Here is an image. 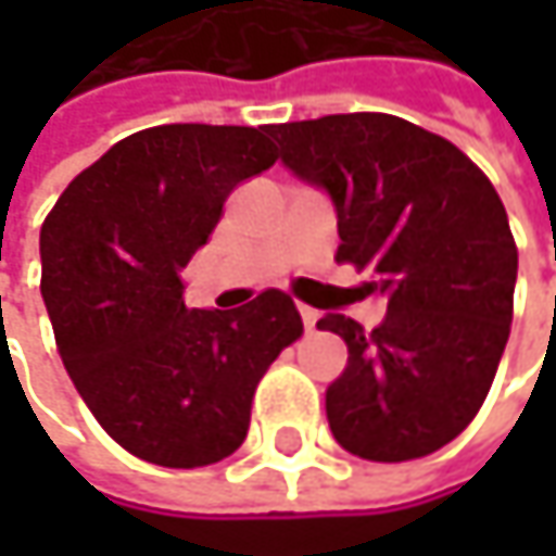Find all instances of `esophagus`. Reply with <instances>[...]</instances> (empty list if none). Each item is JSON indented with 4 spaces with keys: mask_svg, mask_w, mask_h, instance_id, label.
Returning a JSON list of instances; mask_svg holds the SVG:
<instances>
[{
    "mask_svg": "<svg viewBox=\"0 0 556 556\" xmlns=\"http://www.w3.org/2000/svg\"><path fill=\"white\" fill-rule=\"evenodd\" d=\"M299 315H302V325L308 328V331H315V325H318V308H312V305H299Z\"/></svg>",
    "mask_w": 556,
    "mask_h": 556,
    "instance_id": "esophagus-1",
    "label": "esophagus"
}]
</instances>
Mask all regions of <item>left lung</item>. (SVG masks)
<instances>
[{
  "label": "left lung",
  "instance_id": "8db88e82",
  "mask_svg": "<svg viewBox=\"0 0 556 556\" xmlns=\"http://www.w3.org/2000/svg\"><path fill=\"white\" fill-rule=\"evenodd\" d=\"M279 157L328 189L338 264L370 270L387 318L325 315L348 367L325 392L334 441L377 464L428 457L480 412L511 328L518 248L490 176L447 138L383 112L270 125Z\"/></svg>",
  "mask_w": 556,
  "mask_h": 556
}]
</instances>
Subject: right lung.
<instances>
[{"label":"right lung","instance_id":"obj_1","mask_svg":"<svg viewBox=\"0 0 556 556\" xmlns=\"http://www.w3.org/2000/svg\"><path fill=\"white\" fill-rule=\"evenodd\" d=\"M270 128L157 125L86 167L41 225V295L76 392L128 454L173 470L235 454L254 389L302 338L295 302L186 308L179 270L231 189L279 161Z\"/></svg>","mask_w":556,"mask_h":556}]
</instances>
